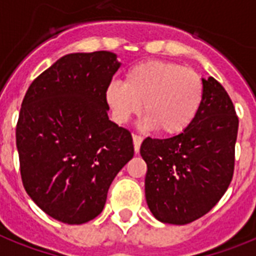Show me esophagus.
<instances>
[{
	"mask_svg": "<svg viewBox=\"0 0 256 256\" xmlns=\"http://www.w3.org/2000/svg\"><path fill=\"white\" fill-rule=\"evenodd\" d=\"M133 146H134V152L136 153H138V150H140V145L141 142H142V136H138V134H133Z\"/></svg>",
	"mask_w": 256,
	"mask_h": 256,
	"instance_id": "esophagus-1",
	"label": "esophagus"
}]
</instances>
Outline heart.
I'll use <instances>...</instances> for the list:
<instances>
[{"label":"heart","mask_w":256,"mask_h":256,"mask_svg":"<svg viewBox=\"0 0 256 256\" xmlns=\"http://www.w3.org/2000/svg\"><path fill=\"white\" fill-rule=\"evenodd\" d=\"M204 96L202 77L194 69L171 61L149 60L130 66L123 82H111L106 100L116 123L126 124L140 114L145 128L164 136L184 132L195 120Z\"/></svg>","instance_id":"heart-1"}]
</instances>
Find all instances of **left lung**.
I'll return each mask as SVG.
<instances>
[{"label":"left lung","mask_w":256,"mask_h":256,"mask_svg":"<svg viewBox=\"0 0 256 256\" xmlns=\"http://www.w3.org/2000/svg\"><path fill=\"white\" fill-rule=\"evenodd\" d=\"M199 112L183 133L142 141L145 198L161 222L186 225L200 218L226 192L234 172L238 116L226 90L202 78Z\"/></svg>","instance_id":"8db88e82"}]
</instances>
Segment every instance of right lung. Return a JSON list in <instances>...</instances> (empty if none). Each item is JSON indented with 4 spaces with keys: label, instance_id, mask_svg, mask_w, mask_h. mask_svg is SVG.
<instances>
[{
    "label": "right lung",
    "instance_id": "1",
    "mask_svg": "<svg viewBox=\"0 0 256 256\" xmlns=\"http://www.w3.org/2000/svg\"><path fill=\"white\" fill-rule=\"evenodd\" d=\"M119 68L107 50L65 54L23 98L16 132L23 187L57 221L80 225L98 216L133 157L130 132L107 115L106 88Z\"/></svg>",
    "mask_w": 256,
    "mask_h": 256
}]
</instances>
